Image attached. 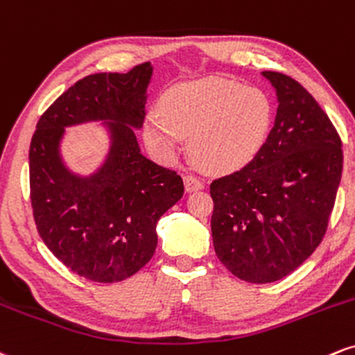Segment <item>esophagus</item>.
Segmentation results:
<instances>
[{"label": "esophagus", "instance_id": "1", "mask_svg": "<svg viewBox=\"0 0 355 355\" xmlns=\"http://www.w3.org/2000/svg\"><path fill=\"white\" fill-rule=\"evenodd\" d=\"M184 186H186V189L191 193V191L202 189L204 182H202V179L199 176H196V174H186V176H184Z\"/></svg>", "mask_w": 355, "mask_h": 355}]
</instances>
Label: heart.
<instances>
[{"label":"heart","instance_id":"obj_1","mask_svg":"<svg viewBox=\"0 0 355 355\" xmlns=\"http://www.w3.org/2000/svg\"><path fill=\"white\" fill-rule=\"evenodd\" d=\"M272 123V103L264 91L224 78H207L174 89L146 119V139L173 153L191 136L198 164L227 173L259 153Z\"/></svg>","mask_w":355,"mask_h":355}]
</instances>
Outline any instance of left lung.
<instances>
[{
    "instance_id": "obj_1",
    "label": "left lung",
    "mask_w": 355,
    "mask_h": 355,
    "mask_svg": "<svg viewBox=\"0 0 355 355\" xmlns=\"http://www.w3.org/2000/svg\"><path fill=\"white\" fill-rule=\"evenodd\" d=\"M277 114L259 153L211 182L216 256L243 281L266 284L294 272L326 236L343 176V141L329 116L287 74L262 71Z\"/></svg>"
}]
</instances>
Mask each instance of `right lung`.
Masks as SVG:
<instances>
[{
    "label": "right lung",
    "mask_w": 355,
    "mask_h": 355,
    "mask_svg": "<svg viewBox=\"0 0 355 355\" xmlns=\"http://www.w3.org/2000/svg\"><path fill=\"white\" fill-rule=\"evenodd\" d=\"M149 62L126 74L79 79L41 114L29 146V199L48 249L78 276L94 282L131 277L151 261L156 223L184 194L182 178L139 151ZM107 119L113 131L108 161L79 180L62 168L57 144L64 125Z\"/></svg>",
    "instance_id": "right-lung-1"
}]
</instances>
